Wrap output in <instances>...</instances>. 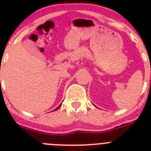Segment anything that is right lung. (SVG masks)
Instances as JSON below:
<instances>
[{"label": "right lung", "instance_id": "add662e5", "mask_svg": "<svg viewBox=\"0 0 151 151\" xmlns=\"http://www.w3.org/2000/svg\"><path fill=\"white\" fill-rule=\"evenodd\" d=\"M61 104H60V105H59V106H58V107H57V108H56V109H55V110H57V109H58V108H60V107Z\"/></svg>", "mask_w": 151, "mask_h": 151}]
</instances>
